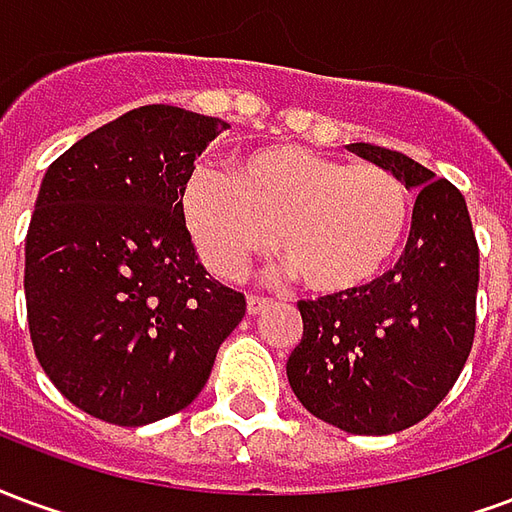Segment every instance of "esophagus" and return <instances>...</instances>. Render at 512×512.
I'll return each mask as SVG.
<instances>
[{
	"mask_svg": "<svg viewBox=\"0 0 512 512\" xmlns=\"http://www.w3.org/2000/svg\"><path fill=\"white\" fill-rule=\"evenodd\" d=\"M271 304L268 299H263V296H246V312L249 315H257V312H263Z\"/></svg>",
	"mask_w": 512,
	"mask_h": 512,
	"instance_id": "1",
	"label": "esophagus"
}]
</instances>
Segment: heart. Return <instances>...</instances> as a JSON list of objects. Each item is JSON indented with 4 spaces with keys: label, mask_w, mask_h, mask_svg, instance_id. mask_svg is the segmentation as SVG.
<instances>
[{
    "label": "heart",
    "mask_w": 512,
    "mask_h": 512,
    "mask_svg": "<svg viewBox=\"0 0 512 512\" xmlns=\"http://www.w3.org/2000/svg\"><path fill=\"white\" fill-rule=\"evenodd\" d=\"M180 211L202 263L238 279L277 241L285 268L321 296L367 288L395 260L411 224L406 183L301 145L257 147L222 169L197 167Z\"/></svg>",
    "instance_id": "obj_1"
}]
</instances>
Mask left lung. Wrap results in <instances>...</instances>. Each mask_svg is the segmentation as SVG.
Listing matches in <instances>:
<instances>
[{
  "mask_svg": "<svg viewBox=\"0 0 512 512\" xmlns=\"http://www.w3.org/2000/svg\"><path fill=\"white\" fill-rule=\"evenodd\" d=\"M356 156L417 191L392 271L345 296L299 301L304 334L288 356L301 406L345 433L386 436L425 419L461 376L474 343L480 249L463 194L389 147Z\"/></svg>",
  "mask_w": 512,
  "mask_h": 512,
  "instance_id": "obj_1",
  "label": "left lung"
}]
</instances>
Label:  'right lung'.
Returning a JSON list of instances; mask_svg holds the SVG:
<instances>
[{
	"label": "right lung",
	"mask_w": 512,
	"mask_h": 512,
	"mask_svg": "<svg viewBox=\"0 0 512 512\" xmlns=\"http://www.w3.org/2000/svg\"><path fill=\"white\" fill-rule=\"evenodd\" d=\"M219 117L153 104L68 147L27 230L29 337L51 384L93 417L136 428L200 395L244 293L211 279L180 211Z\"/></svg>",
	"instance_id": "right-lung-1"
}]
</instances>
